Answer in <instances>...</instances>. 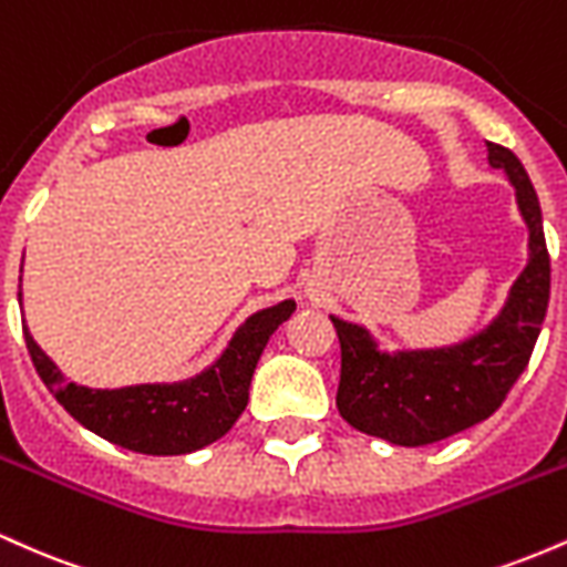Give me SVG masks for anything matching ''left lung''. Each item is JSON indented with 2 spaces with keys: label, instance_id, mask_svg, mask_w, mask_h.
Returning a JSON list of instances; mask_svg holds the SVG:
<instances>
[{
  "label": "left lung",
  "instance_id": "obj_1",
  "mask_svg": "<svg viewBox=\"0 0 567 567\" xmlns=\"http://www.w3.org/2000/svg\"><path fill=\"white\" fill-rule=\"evenodd\" d=\"M487 162L512 181L530 250L528 266L514 279L496 320L453 347L389 354L362 324L330 317L341 343L338 413L370 437L419 447L464 432L496 413L528 365L549 306L542 205L523 162L509 148L487 143Z\"/></svg>",
  "mask_w": 567,
  "mask_h": 567
}]
</instances>
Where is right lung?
<instances>
[{
    "mask_svg": "<svg viewBox=\"0 0 567 567\" xmlns=\"http://www.w3.org/2000/svg\"><path fill=\"white\" fill-rule=\"evenodd\" d=\"M292 311L296 301H282L247 317L224 354L194 379L125 389L69 383L25 324L23 338L39 379L84 429L135 453L181 455L220 440L243 415L264 347Z\"/></svg>",
    "mask_w": 567,
    "mask_h": 567,
    "instance_id": "add662e5",
    "label": "right lung"
}]
</instances>
